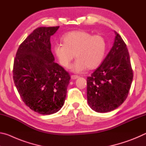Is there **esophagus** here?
I'll list each match as a JSON object with an SVG mask.
<instances>
[{
	"mask_svg": "<svg viewBox=\"0 0 146 146\" xmlns=\"http://www.w3.org/2000/svg\"><path fill=\"white\" fill-rule=\"evenodd\" d=\"M78 77H79V76H78V75H71V79H73V80H75V79L78 78Z\"/></svg>",
	"mask_w": 146,
	"mask_h": 146,
	"instance_id": "1",
	"label": "esophagus"
}]
</instances>
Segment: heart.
Returning <instances> with one entry per match:
<instances>
[{
    "mask_svg": "<svg viewBox=\"0 0 146 146\" xmlns=\"http://www.w3.org/2000/svg\"><path fill=\"white\" fill-rule=\"evenodd\" d=\"M62 44H56L53 49L62 66L67 68L71 62L77 58L71 69L75 72H81L88 68H98L105 58L108 42L102 35H93L90 32L78 30L64 35Z\"/></svg>",
    "mask_w": 146,
    "mask_h": 146,
    "instance_id": "b5f03b06",
    "label": "heart"
}]
</instances>
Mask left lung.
<instances>
[{"instance_id": "8db88e82", "label": "left lung", "mask_w": 146, "mask_h": 146, "mask_svg": "<svg viewBox=\"0 0 146 146\" xmlns=\"http://www.w3.org/2000/svg\"><path fill=\"white\" fill-rule=\"evenodd\" d=\"M112 48L101 65L87 78V98L90 108L98 113L113 111L127 97L133 73L126 44L115 31Z\"/></svg>"}]
</instances>
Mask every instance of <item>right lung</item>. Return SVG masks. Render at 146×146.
<instances>
[{
  "label": "right lung",
  "instance_id": "obj_1",
  "mask_svg": "<svg viewBox=\"0 0 146 146\" xmlns=\"http://www.w3.org/2000/svg\"><path fill=\"white\" fill-rule=\"evenodd\" d=\"M59 26L35 29L19 46L13 77L24 104L42 115L56 113L66 99L70 75L54 62L50 37Z\"/></svg>",
  "mask_w": 146,
  "mask_h": 146
}]
</instances>
